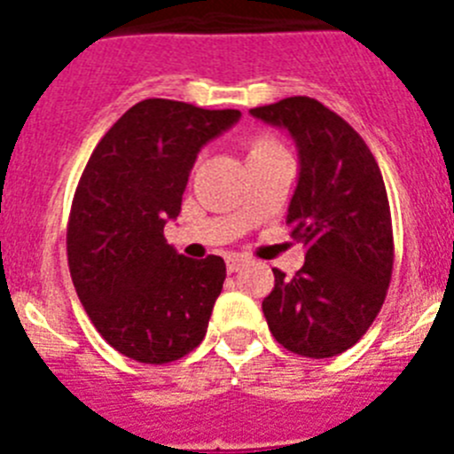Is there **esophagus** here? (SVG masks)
Returning <instances> with one entry per match:
<instances>
[{"mask_svg":"<svg viewBox=\"0 0 454 454\" xmlns=\"http://www.w3.org/2000/svg\"><path fill=\"white\" fill-rule=\"evenodd\" d=\"M224 262H227V270L239 272L240 268H246L247 263H250V259H246L243 254H236V252H231V254L224 256Z\"/></svg>","mask_w":454,"mask_h":454,"instance_id":"esophagus-1","label":"esophagus"}]
</instances>
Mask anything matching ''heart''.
<instances>
[{
	"instance_id": "b5f03b06",
	"label": "heart",
	"mask_w": 454,
	"mask_h": 454,
	"mask_svg": "<svg viewBox=\"0 0 454 454\" xmlns=\"http://www.w3.org/2000/svg\"><path fill=\"white\" fill-rule=\"evenodd\" d=\"M272 147H277L275 143H270V140H259V143H254L252 145V152L250 154H254V152H266V150H272Z\"/></svg>"
}]
</instances>
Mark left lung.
<instances>
[{
    "mask_svg": "<svg viewBox=\"0 0 454 454\" xmlns=\"http://www.w3.org/2000/svg\"><path fill=\"white\" fill-rule=\"evenodd\" d=\"M298 147V184L288 204L291 236L304 243L295 277L275 272L263 300L272 336L311 359L346 352L382 309L393 270L387 188L364 138L311 98L252 108Z\"/></svg>",
    "mask_w": 454,
    "mask_h": 454,
    "instance_id": "obj_1",
    "label": "left lung"
}]
</instances>
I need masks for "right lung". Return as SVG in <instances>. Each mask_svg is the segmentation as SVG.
I'll use <instances>...</instances> for the list:
<instances>
[{
	"label": "right lung",
	"instance_id": "1",
	"mask_svg": "<svg viewBox=\"0 0 454 454\" xmlns=\"http://www.w3.org/2000/svg\"><path fill=\"white\" fill-rule=\"evenodd\" d=\"M240 111L143 99L88 159L67 224L72 284L108 346L140 364H168L198 348L223 291L220 256L188 259L168 246L191 170Z\"/></svg>",
	"mask_w": 454,
	"mask_h": 454
}]
</instances>
